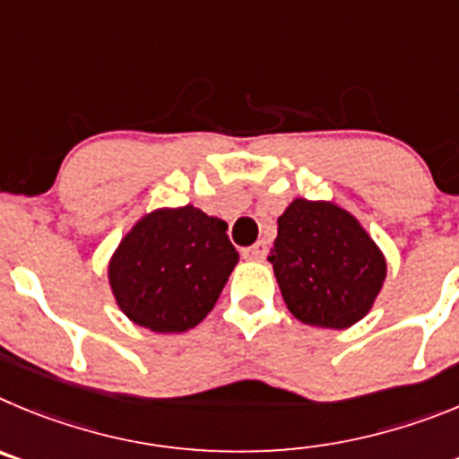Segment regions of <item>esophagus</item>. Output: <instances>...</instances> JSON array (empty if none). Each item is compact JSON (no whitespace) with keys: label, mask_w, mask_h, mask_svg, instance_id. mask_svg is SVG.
<instances>
[{"label":"esophagus","mask_w":459,"mask_h":459,"mask_svg":"<svg viewBox=\"0 0 459 459\" xmlns=\"http://www.w3.org/2000/svg\"><path fill=\"white\" fill-rule=\"evenodd\" d=\"M267 254V245L265 242H255L254 247H249V249H245V258L247 260H263Z\"/></svg>","instance_id":"obj_1"}]
</instances>
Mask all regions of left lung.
Returning <instances> with one entry per match:
<instances>
[{"mask_svg":"<svg viewBox=\"0 0 459 459\" xmlns=\"http://www.w3.org/2000/svg\"><path fill=\"white\" fill-rule=\"evenodd\" d=\"M288 311L308 327L348 329L368 316L386 281V255L333 201L292 199L267 258Z\"/></svg>","mask_w":459,"mask_h":459,"instance_id":"1","label":"left lung"}]
</instances>
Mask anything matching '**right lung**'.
Instances as JSON below:
<instances>
[{
    "instance_id": "obj_1",
    "label": "right lung",
    "mask_w": 459,
    "mask_h": 459,
    "mask_svg": "<svg viewBox=\"0 0 459 459\" xmlns=\"http://www.w3.org/2000/svg\"><path fill=\"white\" fill-rule=\"evenodd\" d=\"M220 217L201 208H158L118 242L107 265L127 320L155 333H183L214 308L239 254Z\"/></svg>"
}]
</instances>
